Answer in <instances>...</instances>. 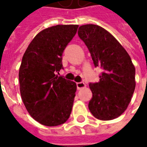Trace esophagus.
<instances>
[{"label": "esophagus", "mask_w": 147, "mask_h": 147, "mask_svg": "<svg viewBox=\"0 0 147 147\" xmlns=\"http://www.w3.org/2000/svg\"><path fill=\"white\" fill-rule=\"evenodd\" d=\"M76 86L77 89L81 90L83 89V88H84V87H86V84L83 83V82H80V83H76Z\"/></svg>", "instance_id": "34e87169"}]
</instances>
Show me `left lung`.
I'll return each instance as SVG.
<instances>
[{"mask_svg":"<svg viewBox=\"0 0 147 147\" xmlns=\"http://www.w3.org/2000/svg\"><path fill=\"white\" fill-rule=\"evenodd\" d=\"M78 34L87 46L95 67L102 73L98 83H90L89 109L97 119L110 120L126 110L136 88V68L120 43L100 26L86 24Z\"/></svg>","mask_w":147,"mask_h":147,"instance_id":"1","label":"left lung"}]
</instances>
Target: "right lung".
<instances>
[{
  "mask_svg": "<svg viewBox=\"0 0 147 147\" xmlns=\"http://www.w3.org/2000/svg\"><path fill=\"white\" fill-rule=\"evenodd\" d=\"M78 25H57L39 32L22 59L19 80L27 112L45 126H57L70 117L76 84L58 76L64 49L76 34Z\"/></svg>",
  "mask_w": 147,
  "mask_h": 147,
  "instance_id": "add662e5",
  "label": "right lung"
}]
</instances>
